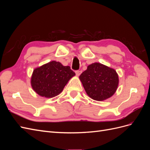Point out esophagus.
<instances>
[{
  "label": "esophagus",
  "mask_w": 150,
  "mask_h": 150,
  "mask_svg": "<svg viewBox=\"0 0 150 150\" xmlns=\"http://www.w3.org/2000/svg\"><path fill=\"white\" fill-rule=\"evenodd\" d=\"M75 72H76V74L78 76H79L81 74V72H82V71H79V70H77V71H75Z\"/></svg>",
  "instance_id": "obj_1"
}]
</instances>
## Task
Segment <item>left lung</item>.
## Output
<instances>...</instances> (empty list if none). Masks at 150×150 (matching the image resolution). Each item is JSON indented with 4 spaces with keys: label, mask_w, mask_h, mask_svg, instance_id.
<instances>
[{
    "label": "left lung",
    "mask_w": 150,
    "mask_h": 150,
    "mask_svg": "<svg viewBox=\"0 0 150 150\" xmlns=\"http://www.w3.org/2000/svg\"><path fill=\"white\" fill-rule=\"evenodd\" d=\"M79 79L88 96L99 101L111 97L119 83L116 71L98 62L89 65Z\"/></svg>",
    "instance_id": "obj_1"
}]
</instances>
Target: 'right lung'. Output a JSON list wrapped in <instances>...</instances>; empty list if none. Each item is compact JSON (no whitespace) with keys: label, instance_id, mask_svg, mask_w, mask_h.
<instances>
[{"label":"right lung","instance_id":"add662e5","mask_svg":"<svg viewBox=\"0 0 150 150\" xmlns=\"http://www.w3.org/2000/svg\"><path fill=\"white\" fill-rule=\"evenodd\" d=\"M74 76L75 72L69 66H64L59 62L53 61L35 68L30 83L34 91L40 96L53 98L62 91Z\"/></svg>","mask_w":150,"mask_h":150}]
</instances>
